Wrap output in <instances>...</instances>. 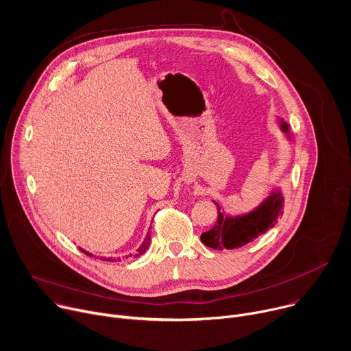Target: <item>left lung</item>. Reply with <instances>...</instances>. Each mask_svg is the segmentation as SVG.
Listing matches in <instances>:
<instances>
[{"label": "left lung", "mask_w": 351, "mask_h": 351, "mask_svg": "<svg viewBox=\"0 0 351 351\" xmlns=\"http://www.w3.org/2000/svg\"><path fill=\"white\" fill-rule=\"evenodd\" d=\"M279 129L286 140L291 143L290 126L282 118L279 119ZM214 204L218 207V219L214 228L202 233L199 239L214 250H232L253 241L272 229L283 215L285 198L282 189L274 187L256 208L236 215L228 214L219 202H214Z\"/></svg>", "instance_id": "1"}]
</instances>
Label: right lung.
<instances>
[{
  "label": "right lung",
  "instance_id": "add662e5",
  "mask_svg": "<svg viewBox=\"0 0 351 351\" xmlns=\"http://www.w3.org/2000/svg\"><path fill=\"white\" fill-rule=\"evenodd\" d=\"M149 240H152V232L148 230V232H147V234H145V237H144V240H143V243H141V245L136 250V253H134V254H129V257H134V258H136V257H140L141 254H144V253H145V250H147V248H148V245H149ZM82 252H83V253H86V254H88V256H93V254L87 253L86 250H83V248H82ZM125 257H126V258H129L128 256H125ZM101 260H106V261H117V260H118V261H119L121 258H112V257L106 258V257H101Z\"/></svg>",
  "mask_w": 351,
  "mask_h": 351
}]
</instances>
